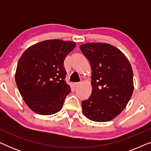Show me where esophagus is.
<instances>
[{"mask_svg":"<svg viewBox=\"0 0 151 151\" xmlns=\"http://www.w3.org/2000/svg\"><path fill=\"white\" fill-rule=\"evenodd\" d=\"M80 82H75V83H73V86H78V85H80Z\"/></svg>","mask_w":151,"mask_h":151,"instance_id":"34e87169","label":"esophagus"}]
</instances>
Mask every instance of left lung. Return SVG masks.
I'll list each match as a JSON object with an SVG mask.
<instances>
[{"label": "left lung", "mask_w": 151, "mask_h": 151, "mask_svg": "<svg viewBox=\"0 0 151 151\" xmlns=\"http://www.w3.org/2000/svg\"><path fill=\"white\" fill-rule=\"evenodd\" d=\"M80 49L92 69L91 95L82 102V112L92 121H110L125 109L133 95L131 64L119 49L107 43H86Z\"/></svg>", "instance_id": "8db88e82"}]
</instances>
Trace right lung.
<instances>
[{
  "mask_svg": "<svg viewBox=\"0 0 151 151\" xmlns=\"http://www.w3.org/2000/svg\"><path fill=\"white\" fill-rule=\"evenodd\" d=\"M76 44L48 40L26 49L18 60L15 80L26 104L40 115H52L63 106L71 88L65 81L64 61Z\"/></svg>",
  "mask_w": 151,
  "mask_h": 151,
  "instance_id": "right-lung-1",
  "label": "right lung"
}]
</instances>
